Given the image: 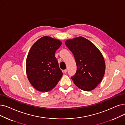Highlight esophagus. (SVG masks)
<instances>
[{
	"mask_svg": "<svg viewBox=\"0 0 125 125\" xmlns=\"http://www.w3.org/2000/svg\"><path fill=\"white\" fill-rule=\"evenodd\" d=\"M63 72H64V73H66L67 72V69H65V70H63Z\"/></svg>",
	"mask_w": 125,
	"mask_h": 125,
	"instance_id": "1",
	"label": "esophagus"
}]
</instances>
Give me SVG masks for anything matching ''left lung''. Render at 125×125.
<instances>
[{
    "label": "left lung",
    "mask_w": 125,
    "mask_h": 125,
    "mask_svg": "<svg viewBox=\"0 0 125 125\" xmlns=\"http://www.w3.org/2000/svg\"><path fill=\"white\" fill-rule=\"evenodd\" d=\"M65 44L73 53L77 64V72L71 77L74 84L84 91L94 89L105 72L102 53L93 43L82 37L67 40Z\"/></svg>",
    "instance_id": "8db88e82"
}]
</instances>
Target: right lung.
I'll return each mask as SVG.
<instances>
[{
	"label": "right lung",
	"mask_w": 125,
	"mask_h": 125,
	"mask_svg": "<svg viewBox=\"0 0 125 125\" xmlns=\"http://www.w3.org/2000/svg\"><path fill=\"white\" fill-rule=\"evenodd\" d=\"M62 42L44 36L32 45L26 61V71L29 82L39 91L47 92L57 85L62 77L55 57L56 51Z\"/></svg>",
	"instance_id": "right-lung-1"
}]
</instances>
